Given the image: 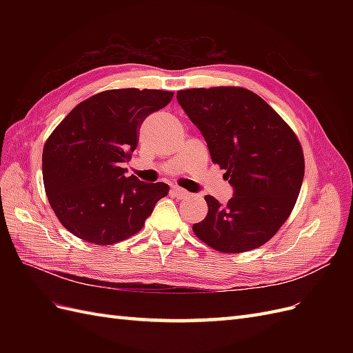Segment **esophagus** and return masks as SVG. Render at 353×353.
Here are the masks:
<instances>
[{
	"label": "esophagus",
	"instance_id": "34e87169",
	"mask_svg": "<svg viewBox=\"0 0 353 353\" xmlns=\"http://www.w3.org/2000/svg\"><path fill=\"white\" fill-rule=\"evenodd\" d=\"M172 196L175 199H187L190 196V193H188V191H185L184 188L175 185V187H172Z\"/></svg>",
	"mask_w": 353,
	"mask_h": 353
}]
</instances>
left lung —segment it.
Listing matches in <instances>:
<instances>
[{
    "mask_svg": "<svg viewBox=\"0 0 353 353\" xmlns=\"http://www.w3.org/2000/svg\"><path fill=\"white\" fill-rule=\"evenodd\" d=\"M176 99L234 187L223 206L205 196L209 210L193 225L194 234L222 253L261 248L283 227L301 193L305 157L297 135L258 94L241 87L181 90Z\"/></svg>",
    "mask_w": 353,
    "mask_h": 353,
    "instance_id": "8db88e82",
    "label": "left lung"
}]
</instances>
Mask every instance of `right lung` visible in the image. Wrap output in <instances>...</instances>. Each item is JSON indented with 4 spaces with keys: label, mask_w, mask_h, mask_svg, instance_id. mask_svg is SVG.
Instances as JSON below:
<instances>
[{
    "label": "right lung",
    "mask_w": 353,
    "mask_h": 353,
    "mask_svg": "<svg viewBox=\"0 0 353 353\" xmlns=\"http://www.w3.org/2000/svg\"><path fill=\"white\" fill-rule=\"evenodd\" d=\"M172 91L108 90L81 101L51 132L42 152V179L51 209L73 236L97 245L132 237L165 183L125 176L145 117L163 109Z\"/></svg>",
    "instance_id": "1"
}]
</instances>
